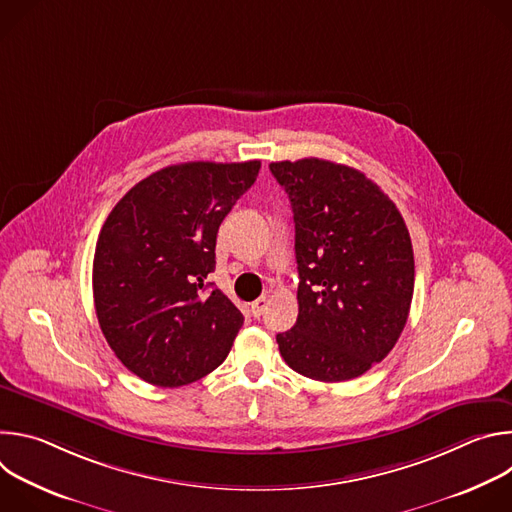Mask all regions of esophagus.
I'll return each instance as SVG.
<instances>
[{
	"instance_id": "1",
	"label": "esophagus",
	"mask_w": 512,
	"mask_h": 512,
	"mask_svg": "<svg viewBox=\"0 0 512 512\" xmlns=\"http://www.w3.org/2000/svg\"><path fill=\"white\" fill-rule=\"evenodd\" d=\"M265 308H267V298H259V300H255V302L251 304V314H253L255 318H261L263 312H265Z\"/></svg>"
}]
</instances>
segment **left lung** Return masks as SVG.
Returning <instances> with one entry per match:
<instances>
[{
    "label": "left lung",
    "mask_w": 512,
    "mask_h": 512,
    "mask_svg": "<svg viewBox=\"0 0 512 512\" xmlns=\"http://www.w3.org/2000/svg\"><path fill=\"white\" fill-rule=\"evenodd\" d=\"M296 223V326L277 334L296 373L340 383L397 344L413 298L415 261L395 202L362 172L320 158L271 162Z\"/></svg>",
    "instance_id": "obj_1"
}]
</instances>
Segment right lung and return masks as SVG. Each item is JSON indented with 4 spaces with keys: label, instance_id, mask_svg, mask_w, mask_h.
<instances>
[{
    "label": "right lung",
    "instance_id": "obj_1",
    "mask_svg": "<svg viewBox=\"0 0 512 512\" xmlns=\"http://www.w3.org/2000/svg\"><path fill=\"white\" fill-rule=\"evenodd\" d=\"M261 162H188L137 182L109 212L93 259L99 326L156 387L194 383L227 358L243 314L206 281L216 233Z\"/></svg>",
    "mask_w": 512,
    "mask_h": 512
}]
</instances>
